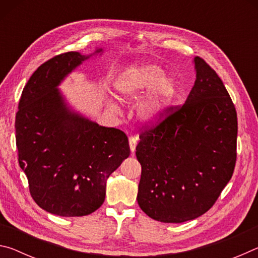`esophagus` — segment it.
Masks as SVG:
<instances>
[{
  "label": "esophagus",
  "mask_w": 258,
  "mask_h": 258,
  "mask_svg": "<svg viewBox=\"0 0 258 258\" xmlns=\"http://www.w3.org/2000/svg\"><path fill=\"white\" fill-rule=\"evenodd\" d=\"M130 148H131V151H132V154H134L135 151V147H137V142H138V138L137 137H130Z\"/></svg>",
  "instance_id": "1"
}]
</instances>
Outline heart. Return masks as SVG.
Here are the masks:
<instances>
[{"instance_id": "heart-1", "label": "heart", "mask_w": 258, "mask_h": 258, "mask_svg": "<svg viewBox=\"0 0 258 258\" xmlns=\"http://www.w3.org/2000/svg\"><path fill=\"white\" fill-rule=\"evenodd\" d=\"M163 68L154 63L133 66L121 73L116 80L115 89L121 100L138 98L152 89L154 92L141 104L140 116L145 120L155 121L163 115L177 92L173 78H165Z\"/></svg>"}]
</instances>
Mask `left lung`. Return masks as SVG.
Here are the masks:
<instances>
[{"label": "left lung", "instance_id": "1", "mask_svg": "<svg viewBox=\"0 0 258 258\" xmlns=\"http://www.w3.org/2000/svg\"><path fill=\"white\" fill-rule=\"evenodd\" d=\"M186 101L143 126L138 204L164 223H183L211 208L232 177L237 160V111L223 82L200 56Z\"/></svg>", "mask_w": 258, "mask_h": 258}]
</instances>
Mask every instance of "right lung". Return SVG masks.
Listing matches in <instances>:
<instances>
[{
    "mask_svg": "<svg viewBox=\"0 0 258 258\" xmlns=\"http://www.w3.org/2000/svg\"><path fill=\"white\" fill-rule=\"evenodd\" d=\"M90 56L72 51L45 61L25 85L16 113L18 160L30 196L44 211L64 217L97 211L108 177L130 156L123 131L72 111L56 89Z\"/></svg>",
    "mask_w": 258,
    "mask_h": 258,
    "instance_id": "add662e5",
    "label": "right lung"
}]
</instances>
